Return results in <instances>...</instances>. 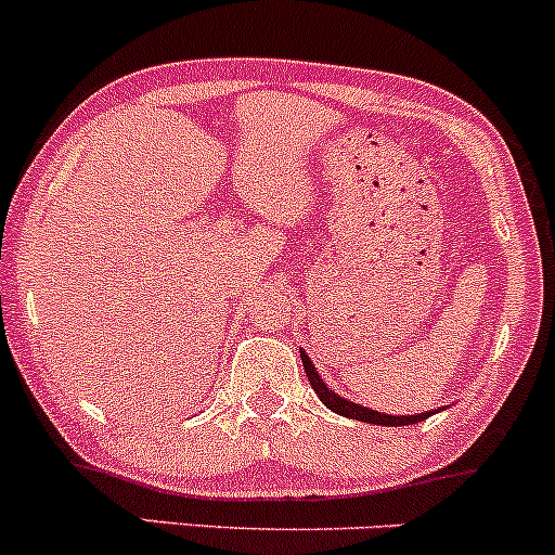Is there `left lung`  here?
Returning a JSON list of instances; mask_svg holds the SVG:
<instances>
[{"label":"left lung","mask_w":555,"mask_h":555,"mask_svg":"<svg viewBox=\"0 0 555 555\" xmlns=\"http://www.w3.org/2000/svg\"><path fill=\"white\" fill-rule=\"evenodd\" d=\"M300 358H302V366H306L308 382H310V387H313V392L319 395V400L328 408V411L339 413V416L356 418V422H366V424H379V426H405V424L424 422V418L431 416V413H422V416H387V413L371 411V408L361 405V403H350V400H345V398H339V395H334L332 389H328L324 382L319 379V374H315L313 363H310V358L302 350H300Z\"/></svg>","instance_id":"8db88e82"}]
</instances>
